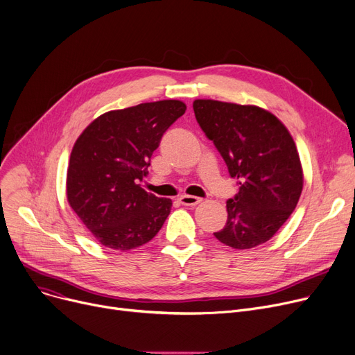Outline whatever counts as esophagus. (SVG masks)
I'll use <instances>...</instances> for the list:
<instances>
[{"instance_id": "34e87169", "label": "esophagus", "mask_w": 355, "mask_h": 355, "mask_svg": "<svg viewBox=\"0 0 355 355\" xmlns=\"http://www.w3.org/2000/svg\"><path fill=\"white\" fill-rule=\"evenodd\" d=\"M180 202L184 204V206H197L198 202H201V198L196 196H181Z\"/></svg>"}]
</instances>
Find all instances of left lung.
I'll return each instance as SVG.
<instances>
[{
    "instance_id": "8db88e82",
    "label": "left lung",
    "mask_w": 355,
    "mask_h": 355,
    "mask_svg": "<svg viewBox=\"0 0 355 355\" xmlns=\"http://www.w3.org/2000/svg\"><path fill=\"white\" fill-rule=\"evenodd\" d=\"M193 107L239 184V193L226 204V226L216 239L240 250L265 243L284 226L302 193L293 138L273 114L254 105L197 99Z\"/></svg>"
}]
</instances>
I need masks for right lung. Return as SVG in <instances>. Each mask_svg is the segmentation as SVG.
<instances>
[{
  "label": "right lung",
  "mask_w": 355,
  "mask_h": 355,
  "mask_svg": "<svg viewBox=\"0 0 355 355\" xmlns=\"http://www.w3.org/2000/svg\"><path fill=\"white\" fill-rule=\"evenodd\" d=\"M185 109L181 101H158L110 110L74 142L67 201L105 248H139L162 227L173 201L146 193L141 181L164 132Z\"/></svg>",
  "instance_id": "1"
}]
</instances>
